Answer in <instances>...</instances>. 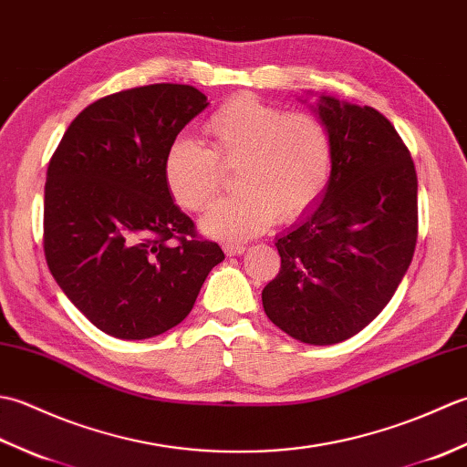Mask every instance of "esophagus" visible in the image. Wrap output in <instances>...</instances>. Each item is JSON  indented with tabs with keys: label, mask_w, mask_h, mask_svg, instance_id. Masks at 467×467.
Listing matches in <instances>:
<instances>
[{
	"label": "esophagus",
	"mask_w": 467,
	"mask_h": 467,
	"mask_svg": "<svg viewBox=\"0 0 467 467\" xmlns=\"http://www.w3.org/2000/svg\"><path fill=\"white\" fill-rule=\"evenodd\" d=\"M223 249L228 256H239V254L244 253V244H241V243H224Z\"/></svg>",
	"instance_id": "esophagus-1"
}]
</instances>
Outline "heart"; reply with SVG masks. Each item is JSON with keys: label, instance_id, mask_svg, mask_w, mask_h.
Wrapping results in <instances>:
<instances>
[{"label": "heart", "instance_id": "heart-1", "mask_svg": "<svg viewBox=\"0 0 467 467\" xmlns=\"http://www.w3.org/2000/svg\"><path fill=\"white\" fill-rule=\"evenodd\" d=\"M211 148L176 138L168 146L162 172L174 201L204 211L223 181V166H236L233 196L218 201L202 218L206 234L218 241H246L309 213L333 176V138L319 116L289 112L254 94L228 98L206 118Z\"/></svg>", "mask_w": 467, "mask_h": 467}]
</instances>
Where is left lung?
Masks as SVG:
<instances>
[{
    "instance_id": "left-lung-1",
    "label": "left lung",
    "mask_w": 467,
    "mask_h": 467,
    "mask_svg": "<svg viewBox=\"0 0 467 467\" xmlns=\"http://www.w3.org/2000/svg\"><path fill=\"white\" fill-rule=\"evenodd\" d=\"M333 138L321 201L276 236L281 271L263 289L269 319L293 339L333 345L365 329L408 273L418 243V174L375 108L319 96Z\"/></svg>"
}]
</instances>
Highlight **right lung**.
<instances>
[{"instance_id":"1","label":"right lung","mask_w":467,"mask_h":467,"mask_svg":"<svg viewBox=\"0 0 467 467\" xmlns=\"http://www.w3.org/2000/svg\"><path fill=\"white\" fill-rule=\"evenodd\" d=\"M206 106L186 84L110 94L76 116L49 161V273L106 335L132 341L172 329L224 259L216 243L198 239L162 172L168 146Z\"/></svg>"}]
</instances>
